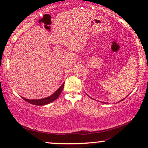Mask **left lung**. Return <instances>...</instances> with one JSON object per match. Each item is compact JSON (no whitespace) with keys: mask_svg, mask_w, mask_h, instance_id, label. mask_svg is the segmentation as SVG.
Segmentation results:
<instances>
[{"mask_svg":"<svg viewBox=\"0 0 148 148\" xmlns=\"http://www.w3.org/2000/svg\"><path fill=\"white\" fill-rule=\"evenodd\" d=\"M87 96H88V97H89L88 95H87ZM90 98H91V99H92V98H91V97H90ZM124 99H125V98H124ZM123 99H122V100H121V101H119V102H121V101H123ZM102 103H104V104H108V102H102Z\"/></svg>","mask_w":148,"mask_h":148,"instance_id":"8db88e82","label":"left lung"}]
</instances>
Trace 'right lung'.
<instances>
[{
	"label": "right lung",
	"mask_w": 148,
	"mask_h": 148,
	"mask_svg": "<svg viewBox=\"0 0 148 148\" xmlns=\"http://www.w3.org/2000/svg\"><path fill=\"white\" fill-rule=\"evenodd\" d=\"M64 82L61 85V87H60L56 92H53V93L51 95H50V96L46 97V98H44V99H27L26 98H24L23 97H21L25 100V101H27V102H29L30 104L36 105V106H44V105L48 104L49 103H51V102H53L54 101H56V100L59 97V95H61L62 89L64 88Z\"/></svg>",
	"instance_id": "obj_1"
}]
</instances>
